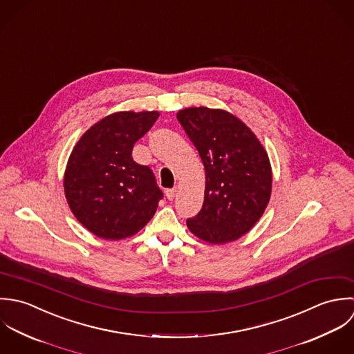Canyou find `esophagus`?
Returning a JSON list of instances; mask_svg holds the SVG:
<instances>
[{
  "label": "esophagus",
  "mask_w": 354,
  "mask_h": 354,
  "mask_svg": "<svg viewBox=\"0 0 354 354\" xmlns=\"http://www.w3.org/2000/svg\"><path fill=\"white\" fill-rule=\"evenodd\" d=\"M175 193H176V187H172V189H167L165 190V197L172 201L175 198Z\"/></svg>",
  "instance_id": "1"
}]
</instances>
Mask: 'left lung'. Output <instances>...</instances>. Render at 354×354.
<instances>
[{
    "instance_id": "8db88e82",
    "label": "left lung",
    "mask_w": 354,
    "mask_h": 354,
    "mask_svg": "<svg viewBox=\"0 0 354 354\" xmlns=\"http://www.w3.org/2000/svg\"><path fill=\"white\" fill-rule=\"evenodd\" d=\"M205 168L201 211L187 218L189 230L209 243L245 235L266 211L272 187L268 154L235 116L205 106L176 115Z\"/></svg>"
}]
</instances>
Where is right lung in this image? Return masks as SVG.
I'll use <instances>...</instances> for the list:
<instances>
[{
    "instance_id": "obj_1",
    "label": "right lung",
    "mask_w": 354,
    "mask_h": 354,
    "mask_svg": "<svg viewBox=\"0 0 354 354\" xmlns=\"http://www.w3.org/2000/svg\"><path fill=\"white\" fill-rule=\"evenodd\" d=\"M158 112H118L87 130L72 150L64 190L75 217L94 235L122 239L153 217L162 192L153 171L133 160L134 143Z\"/></svg>"
}]
</instances>
